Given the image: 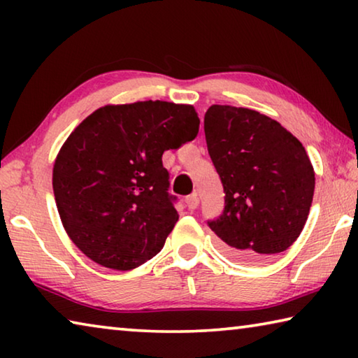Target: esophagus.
<instances>
[{
  "mask_svg": "<svg viewBox=\"0 0 358 358\" xmlns=\"http://www.w3.org/2000/svg\"><path fill=\"white\" fill-rule=\"evenodd\" d=\"M186 207L189 210H196L199 207V196L196 192L186 197Z\"/></svg>",
  "mask_w": 358,
  "mask_h": 358,
  "instance_id": "obj_1",
  "label": "esophagus"
}]
</instances>
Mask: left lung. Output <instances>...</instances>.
Returning <instances> with one entry per match:
<instances>
[{"label": "left lung", "instance_id": "left-lung-1", "mask_svg": "<svg viewBox=\"0 0 358 358\" xmlns=\"http://www.w3.org/2000/svg\"><path fill=\"white\" fill-rule=\"evenodd\" d=\"M203 129L226 192L210 229L232 256L271 260L299 238L310 215L316 177L305 147L278 121L245 107L211 106Z\"/></svg>", "mask_w": 358, "mask_h": 358}]
</instances>
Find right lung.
I'll return each instance as SVG.
<instances>
[{
	"mask_svg": "<svg viewBox=\"0 0 358 358\" xmlns=\"http://www.w3.org/2000/svg\"><path fill=\"white\" fill-rule=\"evenodd\" d=\"M199 123L192 106L138 101L101 107L71 132L52 185L66 234L85 256L126 271L162 250L178 221L162 153L196 138Z\"/></svg>",
	"mask_w": 358,
	"mask_h": 358,
	"instance_id": "right-lung-1",
	"label": "right lung"
}]
</instances>
